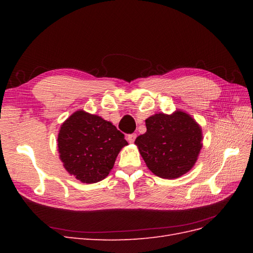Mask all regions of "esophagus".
Segmentation results:
<instances>
[{
  "label": "esophagus",
  "instance_id": "34e87169",
  "mask_svg": "<svg viewBox=\"0 0 253 253\" xmlns=\"http://www.w3.org/2000/svg\"><path fill=\"white\" fill-rule=\"evenodd\" d=\"M136 137H137L136 134H129V135H127V137H126V140H127L129 143H133V142L135 141V139H136Z\"/></svg>",
  "mask_w": 253,
  "mask_h": 253
}]
</instances>
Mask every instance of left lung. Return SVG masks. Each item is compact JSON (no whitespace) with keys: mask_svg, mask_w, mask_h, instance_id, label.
Returning <instances> with one entry per match:
<instances>
[{"mask_svg":"<svg viewBox=\"0 0 253 253\" xmlns=\"http://www.w3.org/2000/svg\"><path fill=\"white\" fill-rule=\"evenodd\" d=\"M145 126L135 144L152 173L174 179L192 169L203 148V133L191 115L180 110L154 114L145 119Z\"/></svg>","mask_w":253,"mask_h":253,"instance_id":"obj_1","label":"left lung"}]
</instances>
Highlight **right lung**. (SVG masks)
Segmentation results:
<instances>
[{
	"instance_id": "1",
	"label": "right lung",
	"mask_w": 253,
	"mask_h": 253,
	"mask_svg": "<svg viewBox=\"0 0 253 253\" xmlns=\"http://www.w3.org/2000/svg\"><path fill=\"white\" fill-rule=\"evenodd\" d=\"M125 135L112 122L83 110L76 111L60 126L58 151L68 174L85 183L104 179L113 169Z\"/></svg>"
}]
</instances>
